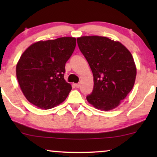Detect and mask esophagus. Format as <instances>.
I'll use <instances>...</instances> for the list:
<instances>
[{
  "instance_id": "1",
  "label": "esophagus",
  "mask_w": 157,
  "mask_h": 157,
  "mask_svg": "<svg viewBox=\"0 0 157 157\" xmlns=\"http://www.w3.org/2000/svg\"><path fill=\"white\" fill-rule=\"evenodd\" d=\"M75 86H76V88H79V87H80V83H75Z\"/></svg>"
}]
</instances>
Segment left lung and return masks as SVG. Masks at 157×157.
<instances>
[{
  "label": "left lung",
  "mask_w": 157,
  "mask_h": 157,
  "mask_svg": "<svg viewBox=\"0 0 157 157\" xmlns=\"http://www.w3.org/2000/svg\"><path fill=\"white\" fill-rule=\"evenodd\" d=\"M77 44L94 76V89L86 97L96 109H114L134 87L136 67L132 53L119 41L98 36L77 38Z\"/></svg>",
  "instance_id": "1"
}]
</instances>
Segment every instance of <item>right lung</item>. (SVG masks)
<instances>
[{"mask_svg": "<svg viewBox=\"0 0 157 157\" xmlns=\"http://www.w3.org/2000/svg\"><path fill=\"white\" fill-rule=\"evenodd\" d=\"M76 44L74 37L39 40L22 53L16 64V76L30 103L46 110L66 100L72 87L64 79L65 65Z\"/></svg>", "mask_w": 157, "mask_h": 157, "instance_id": "1", "label": "right lung"}]
</instances>
